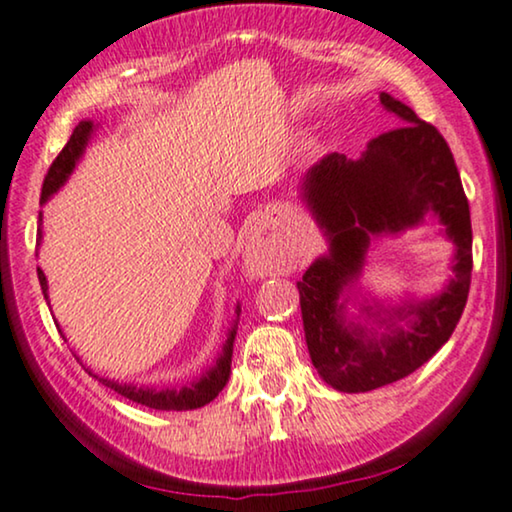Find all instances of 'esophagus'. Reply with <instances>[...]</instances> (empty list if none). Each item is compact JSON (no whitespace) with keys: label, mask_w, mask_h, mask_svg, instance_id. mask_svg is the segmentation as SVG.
Returning <instances> with one entry per match:
<instances>
[{"label":"esophagus","mask_w":512,"mask_h":512,"mask_svg":"<svg viewBox=\"0 0 512 512\" xmlns=\"http://www.w3.org/2000/svg\"><path fill=\"white\" fill-rule=\"evenodd\" d=\"M245 267H248L250 274H269L274 269L267 245H264L260 236H252L248 241V248H245Z\"/></svg>","instance_id":"esophagus-1"}]
</instances>
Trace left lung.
Instances as JSON below:
<instances>
[{"label": "left lung", "instance_id": "1", "mask_svg": "<svg viewBox=\"0 0 512 512\" xmlns=\"http://www.w3.org/2000/svg\"><path fill=\"white\" fill-rule=\"evenodd\" d=\"M380 101L406 125L371 139L359 160L326 155L304 179V198L331 238V255L316 260L297 283L304 340L316 371L340 392H371L430 361L454 333L470 293V208L454 153L439 129L409 106L390 94H380ZM428 209L457 243V276L435 301L398 310L400 318L412 316L409 329L368 339L341 321V288L356 277L373 233L417 223Z\"/></svg>", "mask_w": 512, "mask_h": 512}]
</instances>
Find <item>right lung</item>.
I'll return each instance as SVG.
<instances>
[{
    "mask_svg": "<svg viewBox=\"0 0 512 512\" xmlns=\"http://www.w3.org/2000/svg\"><path fill=\"white\" fill-rule=\"evenodd\" d=\"M92 129H94L92 120H82L80 125L75 127V132L70 134L68 144L63 146V151L56 155V160L49 167L47 177H44L42 203L58 189V186L63 184V181L68 179V174L73 172L77 158H80L84 146H87V139H89V134H92ZM40 219H42V212H40ZM40 238H42V229H40ZM37 278H40L42 293H44V297H47V278H44L42 269H37ZM234 338H236V331H231L229 338H226V345L222 349V354H219L217 364L212 366L210 371L198 380V383H193L189 387H181V390H151V387L120 385V383H115V380L99 378V375H94V378H99L103 385L111 387L113 392L122 394L125 399L137 401V404L148 406V409H158V411L200 409V406L210 404V401L224 390L226 380H229L231 354H234ZM89 375H92V373H89Z\"/></svg>",
    "mask_w": 512,
    "mask_h": 512,
    "instance_id": "1",
    "label": "right lung"
}]
</instances>
